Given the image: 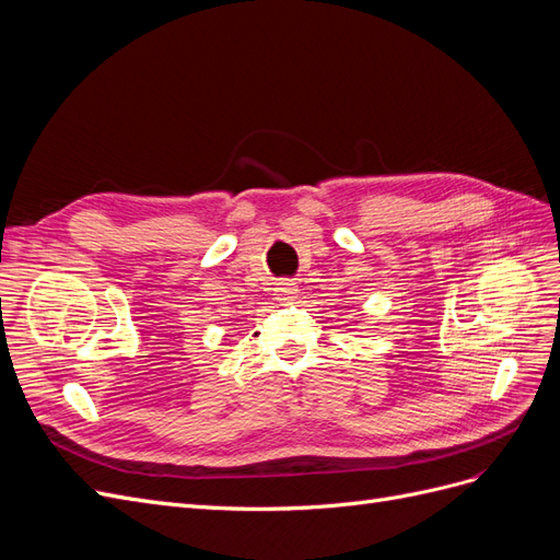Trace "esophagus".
<instances>
[{"instance_id": "1", "label": "esophagus", "mask_w": 560, "mask_h": 560, "mask_svg": "<svg viewBox=\"0 0 560 560\" xmlns=\"http://www.w3.org/2000/svg\"><path fill=\"white\" fill-rule=\"evenodd\" d=\"M276 299L278 301H294V296H296V292H299V287H296V282H292V280H282V282H278V287H276Z\"/></svg>"}]
</instances>
